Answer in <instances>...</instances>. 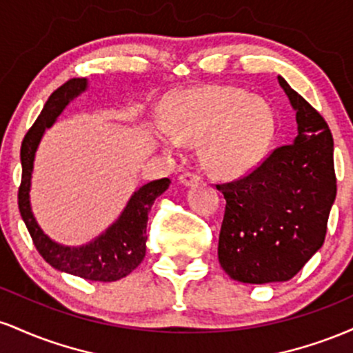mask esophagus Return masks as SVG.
Listing matches in <instances>:
<instances>
[{
	"instance_id": "obj_1",
	"label": "esophagus",
	"mask_w": 353,
	"mask_h": 353,
	"mask_svg": "<svg viewBox=\"0 0 353 353\" xmlns=\"http://www.w3.org/2000/svg\"><path fill=\"white\" fill-rule=\"evenodd\" d=\"M199 181H201V177L194 172H184L179 176V182L182 185H192Z\"/></svg>"
}]
</instances>
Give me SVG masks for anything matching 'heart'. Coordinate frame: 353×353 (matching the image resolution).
I'll use <instances>...</instances> for the list:
<instances>
[{"label": "heart", "instance_id": "heart-1", "mask_svg": "<svg viewBox=\"0 0 353 353\" xmlns=\"http://www.w3.org/2000/svg\"><path fill=\"white\" fill-rule=\"evenodd\" d=\"M168 125L154 129V143L171 149L179 141H201L202 165L222 179H237L265 157L274 137L275 117L264 99L252 98L245 89L204 86L172 99Z\"/></svg>", "mask_w": 353, "mask_h": 353}]
</instances>
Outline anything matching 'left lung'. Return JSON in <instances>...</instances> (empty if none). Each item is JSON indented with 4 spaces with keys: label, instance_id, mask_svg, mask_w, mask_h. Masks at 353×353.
Segmentation results:
<instances>
[{
    "label": "left lung",
    "instance_id": "left-lung-1",
    "mask_svg": "<svg viewBox=\"0 0 353 353\" xmlns=\"http://www.w3.org/2000/svg\"><path fill=\"white\" fill-rule=\"evenodd\" d=\"M277 79L295 109L297 137L247 176L217 184L225 199L219 262L244 283L292 279L325 241L337 196L329 125L282 76Z\"/></svg>",
    "mask_w": 353,
    "mask_h": 353
}]
</instances>
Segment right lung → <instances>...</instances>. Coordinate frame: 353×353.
I'll list each match as a JSON object with an SVG mask.
<instances>
[{
    "mask_svg": "<svg viewBox=\"0 0 353 353\" xmlns=\"http://www.w3.org/2000/svg\"><path fill=\"white\" fill-rule=\"evenodd\" d=\"M86 88V78H72L56 89L44 104L36 123L24 136L21 144L23 174L21 185L18 190V205L34 247L51 267L61 272L78 275L86 281L114 282L131 274L143 262L145 241H148V236H145L148 214L156 197H159L171 184L168 177L148 182L143 188L137 189L114 224L94 241L81 247L61 245L51 241L36 222L30 204L34 154L43 132L46 131V128H51L66 104L79 96Z\"/></svg>",
    "mask_w": 353,
    "mask_h": 353,
    "instance_id": "add662e5",
    "label": "right lung"
}]
</instances>
